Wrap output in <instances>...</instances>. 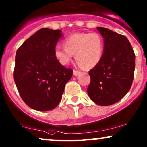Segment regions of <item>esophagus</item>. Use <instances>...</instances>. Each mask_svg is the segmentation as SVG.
Here are the masks:
<instances>
[{"mask_svg": "<svg viewBox=\"0 0 147 147\" xmlns=\"http://www.w3.org/2000/svg\"><path fill=\"white\" fill-rule=\"evenodd\" d=\"M80 73V71H76V70H74V71H73V74H74V76L78 75V74H79Z\"/></svg>", "mask_w": 147, "mask_h": 147, "instance_id": "34e87169", "label": "esophagus"}]
</instances>
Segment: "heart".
Returning a JSON list of instances; mask_svg holds the SVG:
<instances>
[{
  "label": "heart",
  "instance_id": "b5f03b06",
  "mask_svg": "<svg viewBox=\"0 0 147 147\" xmlns=\"http://www.w3.org/2000/svg\"><path fill=\"white\" fill-rule=\"evenodd\" d=\"M64 47L57 46L55 55L60 64L67 65L75 55L76 61L84 69L99 64L104 53V41L97 33H76L64 40Z\"/></svg>",
  "mask_w": 147,
  "mask_h": 147
}]
</instances>
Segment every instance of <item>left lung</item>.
Segmentation results:
<instances>
[{
  "label": "left lung",
  "mask_w": 147,
  "mask_h": 147,
  "mask_svg": "<svg viewBox=\"0 0 147 147\" xmlns=\"http://www.w3.org/2000/svg\"><path fill=\"white\" fill-rule=\"evenodd\" d=\"M104 38L102 59L89 71L88 94L94 103L109 106L116 103L132 86L135 55L128 39L104 27H97Z\"/></svg>",
  "instance_id": "1"
}]
</instances>
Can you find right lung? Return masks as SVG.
<instances>
[{"label":"right lung","mask_w":147,"mask_h":147,"mask_svg":"<svg viewBox=\"0 0 147 147\" xmlns=\"http://www.w3.org/2000/svg\"><path fill=\"white\" fill-rule=\"evenodd\" d=\"M61 30L43 28L17 50L14 80L22 99L31 109L49 111L60 102L73 70L57 59L55 49Z\"/></svg>","instance_id":"right-lung-1"}]
</instances>
